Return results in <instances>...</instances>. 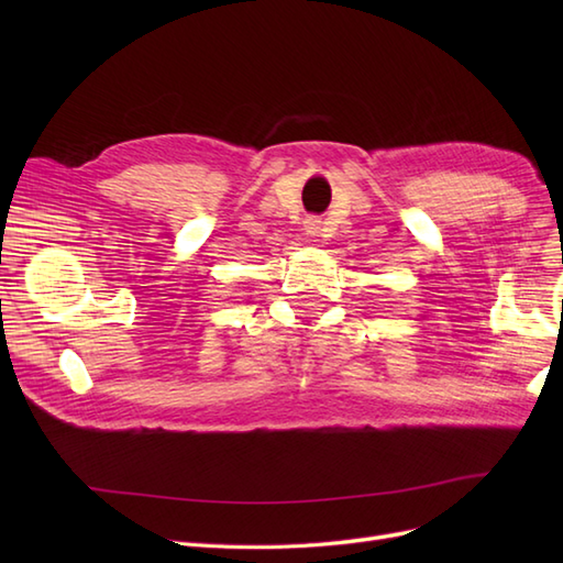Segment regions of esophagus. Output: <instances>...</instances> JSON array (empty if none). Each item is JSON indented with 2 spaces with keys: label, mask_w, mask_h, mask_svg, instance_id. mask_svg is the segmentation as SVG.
Wrapping results in <instances>:
<instances>
[{
  "label": "esophagus",
  "mask_w": 563,
  "mask_h": 563,
  "mask_svg": "<svg viewBox=\"0 0 563 563\" xmlns=\"http://www.w3.org/2000/svg\"><path fill=\"white\" fill-rule=\"evenodd\" d=\"M317 225H319V220H310V223H308L310 232H317Z\"/></svg>",
  "instance_id": "34e87169"
}]
</instances>
